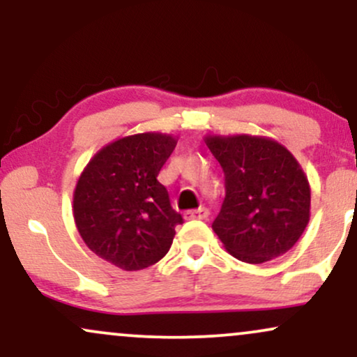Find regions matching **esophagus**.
Instances as JSON below:
<instances>
[{"label":"esophagus","mask_w":357,"mask_h":357,"mask_svg":"<svg viewBox=\"0 0 357 357\" xmlns=\"http://www.w3.org/2000/svg\"><path fill=\"white\" fill-rule=\"evenodd\" d=\"M208 216H210V211H208V208H198V210H191V211H186L184 213V218L186 220H206Z\"/></svg>","instance_id":"esophagus-1"}]
</instances>
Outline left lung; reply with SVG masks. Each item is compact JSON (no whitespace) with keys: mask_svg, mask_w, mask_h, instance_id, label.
Instances as JSON below:
<instances>
[{"mask_svg":"<svg viewBox=\"0 0 357 357\" xmlns=\"http://www.w3.org/2000/svg\"><path fill=\"white\" fill-rule=\"evenodd\" d=\"M223 167V206L213 221L230 255L264 264L289 252L310 220L309 179L284 144L272 137L204 136Z\"/></svg>","mask_w":357,"mask_h":357,"instance_id":"left-lung-1","label":"left lung"}]
</instances>
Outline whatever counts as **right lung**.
Instances as JSON below:
<instances>
[{
  "mask_svg": "<svg viewBox=\"0 0 357 357\" xmlns=\"http://www.w3.org/2000/svg\"><path fill=\"white\" fill-rule=\"evenodd\" d=\"M171 134L119 137L93 154L73 191V220L85 245L102 260L134 272L169 252L181 225L158 174L174 151Z\"/></svg>",
  "mask_w": 357,
  "mask_h": 357,
  "instance_id": "add662e5",
  "label": "right lung"
}]
</instances>
